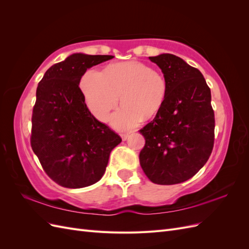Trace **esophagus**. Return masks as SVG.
<instances>
[{
	"label": "esophagus",
	"instance_id": "34e87169",
	"mask_svg": "<svg viewBox=\"0 0 249 249\" xmlns=\"http://www.w3.org/2000/svg\"><path fill=\"white\" fill-rule=\"evenodd\" d=\"M129 133H123V134H120V137H122V139L124 140V141H125L126 139H127V137H129Z\"/></svg>",
	"mask_w": 249,
	"mask_h": 249
}]
</instances>
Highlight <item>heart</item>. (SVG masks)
<instances>
[{"label":"heart","instance_id":"1","mask_svg":"<svg viewBox=\"0 0 249 249\" xmlns=\"http://www.w3.org/2000/svg\"><path fill=\"white\" fill-rule=\"evenodd\" d=\"M81 88L91 114L105 122L111 110L123 108L111 117V124L125 130L141 122L155 118L163 109L168 95L164 74L139 61L111 64L104 72L91 69L82 77Z\"/></svg>","mask_w":249,"mask_h":249}]
</instances>
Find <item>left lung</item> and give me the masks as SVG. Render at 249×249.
Instances as JSON below:
<instances>
[{
	"label": "left lung",
	"instance_id": "left-lung-1",
	"mask_svg": "<svg viewBox=\"0 0 249 249\" xmlns=\"http://www.w3.org/2000/svg\"><path fill=\"white\" fill-rule=\"evenodd\" d=\"M168 83L161 112L139 132L145 138L141 168L158 185L183 183L207 163L214 146L211 90L201 72L171 54L149 57Z\"/></svg>",
	"mask_w": 249,
	"mask_h": 249
}]
</instances>
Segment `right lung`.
Returning a JSON list of instances; mask_svg holds the SVG:
<instances>
[{
	"label": "right lung",
	"instance_id": "right-lung-1",
	"mask_svg": "<svg viewBox=\"0 0 249 249\" xmlns=\"http://www.w3.org/2000/svg\"><path fill=\"white\" fill-rule=\"evenodd\" d=\"M112 58L72 54L52 65L37 86L30 141L43 170L62 187L77 189L99 182L111 150L122 142L91 114L79 87L88 69Z\"/></svg>",
	"mask_w": 249,
	"mask_h": 249
}]
</instances>
